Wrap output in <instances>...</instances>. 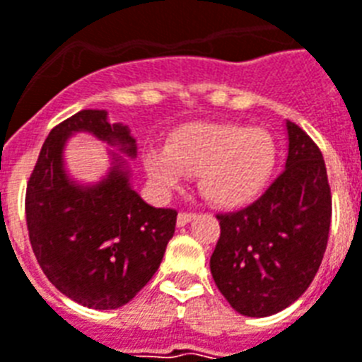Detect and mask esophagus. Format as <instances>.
Returning <instances> with one entry per match:
<instances>
[{"mask_svg":"<svg viewBox=\"0 0 362 362\" xmlns=\"http://www.w3.org/2000/svg\"><path fill=\"white\" fill-rule=\"evenodd\" d=\"M193 218H195V212H180V214H178V218H176V224L178 226H186V224H189V222H192Z\"/></svg>","mask_w":362,"mask_h":362,"instance_id":"34e87169","label":"esophagus"}]
</instances>
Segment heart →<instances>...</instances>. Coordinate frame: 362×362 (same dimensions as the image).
<instances>
[{"label":"heart","mask_w":362,"mask_h":362,"mask_svg":"<svg viewBox=\"0 0 362 362\" xmlns=\"http://www.w3.org/2000/svg\"><path fill=\"white\" fill-rule=\"evenodd\" d=\"M277 159V144L264 129L231 123H189L176 129L165 150L144 157L157 186L175 187L182 173L197 175L199 193L216 206L247 203L266 186Z\"/></svg>","instance_id":"b5f03b06"}]
</instances>
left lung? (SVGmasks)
I'll return each mask as SVG.
<instances>
[{
	"label": "left lung",
	"mask_w": 362,
	"mask_h": 362,
	"mask_svg": "<svg viewBox=\"0 0 362 362\" xmlns=\"http://www.w3.org/2000/svg\"><path fill=\"white\" fill-rule=\"evenodd\" d=\"M285 170L260 199L218 214L211 256L218 291L241 315L279 313L308 291L327 250L332 195L319 146L286 121Z\"/></svg>",
	"instance_id": "8db88e82"
}]
</instances>
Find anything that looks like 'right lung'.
<instances>
[{
	"label": "right lung",
	"mask_w": 362,
	"mask_h": 362,
	"mask_svg": "<svg viewBox=\"0 0 362 362\" xmlns=\"http://www.w3.org/2000/svg\"><path fill=\"white\" fill-rule=\"evenodd\" d=\"M90 132L129 157L136 142L104 110H81L43 142L26 187V224L37 264L62 294L93 310L131 302L159 269L175 235V209L148 205L131 187L125 159L95 186L66 175L62 151L74 132Z\"/></svg>",
	"instance_id": "1"
}]
</instances>
